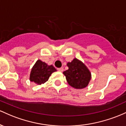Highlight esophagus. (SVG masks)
<instances>
[{"label": "esophagus", "instance_id": "obj_1", "mask_svg": "<svg viewBox=\"0 0 126 126\" xmlns=\"http://www.w3.org/2000/svg\"><path fill=\"white\" fill-rule=\"evenodd\" d=\"M58 70L59 71H60V72H63V67L59 68H58Z\"/></svg>", "mask_w": 126, "mask_h": 126}]
</instances>
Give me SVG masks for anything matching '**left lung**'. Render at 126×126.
<instances>
[{
	"mask_svg": "<svg viewBox=\"0 0 126 126\" xmlns=\"http://www.w3.org/2000/svg\"><path fill=\"white\" fill-rule=\"evenodd\" d=\"M68 70L63 72L66 80L71 87L81 89L88 86L91 80V73L84 63L74 58L71 63H67Z\"/></svg>",
	"mask_w": 126,
	"mask_h": 126,
	"instance_id": "8db88e82",
	"label": "left lung"
}]
</instances>
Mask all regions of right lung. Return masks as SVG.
Segmentation results:
<instances>
[{
	"instance_id": "obj_1",
	"label": "right lung",
	"mask_w": 126,
	"mask_h": 126,
	"mask_svg": "<svg viewBox=\"0 0 126 126\" xmlns=\"http://www.w3.org/2000/svg\"><path fill=\"white\" fill-rule=\"evenodd\" d=\"M56 71L52 65H49L45 62L39 59L32 68L30 75V80L40 85L46 83L50 75Z\"/></svg>"
}]
</instances>
